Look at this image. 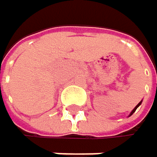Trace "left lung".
Segmentation results:
<instances>
[{"label": "left lung", "mask_w": 157, "mask_h": 157, "mask_svg": "<svg viewBox=\"0 0 157 157\" xmlns=\"http://www.w3.org/2000/svg\"><path fill=\"white\" fill-rule=\"evenodd\" d=\"M141 103H142V100H141V101H140V102H139V103H138V104H137V105H136V107H135V108H134V109H133V111H132V112H131V113H130V115H129V116H128V117H131V116H132V115H133V114H134V113H135V112H136V109H137V108H138V107H139V106H140V104H141Z\"/></svg>", "instance_id": "1"}]
</instances>
